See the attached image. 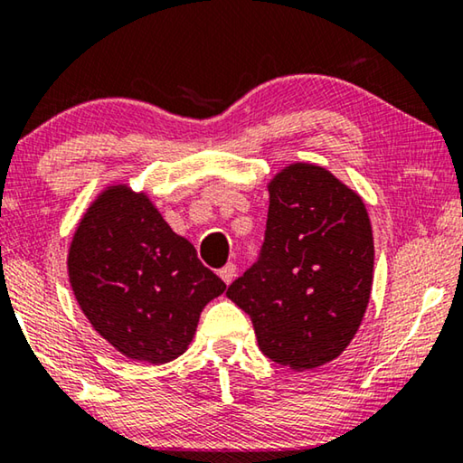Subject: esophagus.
Returning <instances> with one entry per match:
<instances>
[{
  "mask_svg": "<svg viewBox=\"0 0 463 463\" xmlns=\"http://www.w3.org/2000/svg\"><path fill=\"white\" fill-rule=\"evenodd\" d=\"M218 274H220V279H222V280L226 282V285H231V282L234 280V276H237V266H234V264H226Z\"/></svg>",
  "mask_w": 463,
  "mask_h": 463,
  "instance_id": "1",
  "label": "esophagus"
}]
</instances>
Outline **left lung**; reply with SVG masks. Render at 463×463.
Segmentation results:
<instances>
[{
	"instance_id": "1",
	"label": "left lung",
	"mask_w": 463,
	"mask_h": 463,
	"mask_svg": "<svg viewBox=\"0 0 463 463\" xmlns=\"http://www.w3.org/2000/svg\"><path fill=\"white\" fill-rule=\"evenodd\" d=\"M260 261L226 298L253 322L264 355L291 370L339 357L364 320L374 237L364 199L318 164L295 162L268 183Z\"/></svg>"
}]
</instances>
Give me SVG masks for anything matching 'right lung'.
Returning <instances> with one entry per match:
<instances>
[{
  "instance_id": "1",
  "label": "right lung",
  "mask_w": 463,
  "mask_h": 463,
  "mask_svg": "<svg viewBox=\"0 0 463 463\" xmlns=\"http://www.w3.org/2000/svg\"><path fill=\"white\" fill-rule=\"evenodd\" d=\"M68 280L82 314L133 362L176 360L195 336L202 309L226 291L145 191L103 189L68 247Z\"/></svg>"
}]
</instances>
